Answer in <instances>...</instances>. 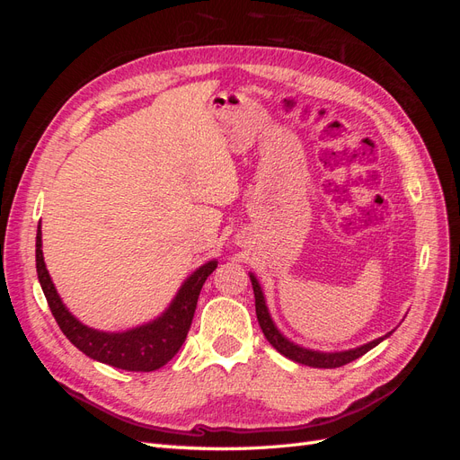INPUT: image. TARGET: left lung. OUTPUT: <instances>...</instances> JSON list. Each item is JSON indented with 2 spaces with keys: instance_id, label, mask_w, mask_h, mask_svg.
Here are the masks:
<instances>
[{
  "instance_id": "8db88e82",
  "label": "left lung",
  "mask_w": 460,
  "mask_h": 460,
  "mask_svg": "<svg viewBox=\"0 0 460 460\" xmlns=\"http://www.w3.org/2000/svg\"><path fill=\"white\" fill-rule=\"evenodd\" d=\"M249 280H252L253 286V294H255V311H257V320H259V326L264 333V338L269 340V343L274 347V349L288 357L289 360H294V363L305 365V367H313V368H338L343 367L347 363H351V360L363 357L365 353H368L370 349H374L376 345L382 343L384 340H387L392 333L395 332V328L392 332H387L385 336L382 338H376L368 343H363L358 347H353V349H345V351H316V349H309V347H303L297 345L296 341H291L289 338H286L284 333L280 332L274 324V320L270 316V311L267 307V299H264V291L257 280V276L253 272H249Z\"/></svg>"
}]
</instances>
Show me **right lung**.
Segmentation results:
<instances>
[{
    "instance_id": "right-lung-1",
    "label": "right lung",
    "mask_w": 460,
    "mask_h": 460,
    "mask_svg": "<svg viewBox=\"0 0 460 460\" xmlns=\"http://www.w3.org/2000/svg\"><path fill=\"white\" fill-rule=\"evenodd\" d=\"M218 261H207L199 269L193 270L176 291L174 299L169 303L157 318L140 326L122 332H105L86 326L66 309L61 296L46 269L44 252H41V222H38L36 232V272L51 314L58 320L61 332L76 349L103 365L115 367L130 372H151L164 367L182 347L188 330L191 326L193 313L199 291L207 276L217 269Z\"/></svg>"
}]
</instances>
